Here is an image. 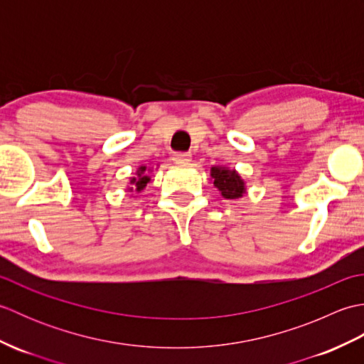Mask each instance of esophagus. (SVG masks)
Instances as JSON below:
<instances>
[{"mask_svg":"<svg viewBox=\"0 0 364 364\" xmlns=\"http://www.w3.org/2000/svg\"><path fill=\"white\" fill-rule=\"evenodd\" d=\"M173 161L175 162H189L191 161V153H186V151H176L173 153Z\"/></svg>","mask_w":364,"mask_h":364,"instance_id":"1","label":"esophagus"}]
</instances>
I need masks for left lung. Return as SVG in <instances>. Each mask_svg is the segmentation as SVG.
Returning a JSON list of instances; mask_svg holds the SVG:
<instances>
[{
    "label": "left lung",
    "instance_id": "obj_1",
    "mask_svg": "<svg viewBox=\"0 0 364 364\" xmlns=\"http://www.w3.org/2000/svg\"><path fill=\"white\" fill-rule=\"evenodd\" d=\"M211 176L214 178V186L222 192V196L225 198H239L245 192L244 181L235 170L213 167Z\"/></svg>",
    "mask_w": 364,
    "mask_h": 364
}]
</instances>
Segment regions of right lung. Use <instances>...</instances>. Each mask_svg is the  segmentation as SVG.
Segmentation results:
<instances>
[{"label": "right lung", "mask_w": 364, "mask_h": 364, "mask_svg": "<svg viewBox=\"0 0 364 364\" xmlns=\"http://www.w3.org/2000/svg\"><path fill=\"white\" fill-rule=\"evenodd\" d=\"M145 166H142L141 168H139V180H136V178H133V183H136V191H142L145 186H146V183L150 181V178L146 176L144 172H145Z\"/></svg>", "instance_id": "obj_1"}]
</instances>
